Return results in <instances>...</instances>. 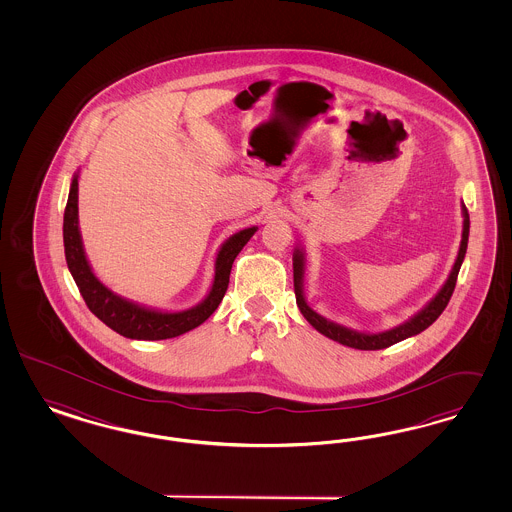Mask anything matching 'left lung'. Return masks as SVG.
I'll list each match as a JSON object with an SVG mask.
<instances>
[{
	"label": "left lung",
	"mask_w": 512,
	"mask_h": 512,
	"mask_svg": "<svg viewBox=\"0 0 512 512\" xmlns=\"http://www.w3.org/2000/svg\"><path fill=\"white\" fill-rule=\"evenodd\" d=\"M462 217H464V227H462V242L460 249L456 255V261L452 264L449 278L445 279V283L441 285V289L435 293L434 298L430 302H426L424 308H420L413 317H409L407 321H403L398 326H392L383 332H362L355 330L349 326L334 323L330 319L323 317L321 313L311 308L304 295V274H306V251L296 246L293 253V278H295V295L298 310L304 315V319L310 323L317 332H321L326 338L338 341L341 345L360 349V351H375V349H385L398 341L407 340L411 336H417L422 330H426L428 326L434 323L435 319L443 313L449 304L450 296L454 293L456 287V278L460 272V266L464 263L465 251H467V238H469V214L462 202Z\"/></svg>",
	"instance_id": "left-lung-1"
}]
</instances>
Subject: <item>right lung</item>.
Instances as JSON below:
<instances>
[{
	"mask_svg": "<svg viewBox=\"0 0 512 512\" xmlns=\"http://www.w3.org/2000/svg\"><path fill=\"white\" fill-rule=\"evenodd\" d=\"M78 178L80 171L73 174L63 214V248L67 268L93 315L129 340H169L202 325L217 310L219 302L227 293L236 255L248 244L249 238L257 233L259 227L253 225L234 233L221 244V248L217 249L214 281L210 285V291L199 304L178 311L144 306L114 293L93 274L92 264L86 257V249L82 244V234L78 227Z\"/></svg>",
	"mask_w": 512,
	"mask_h": 512,
	"instance_id": "obj_1",
	"label": "right lung"
}]
</instances>
